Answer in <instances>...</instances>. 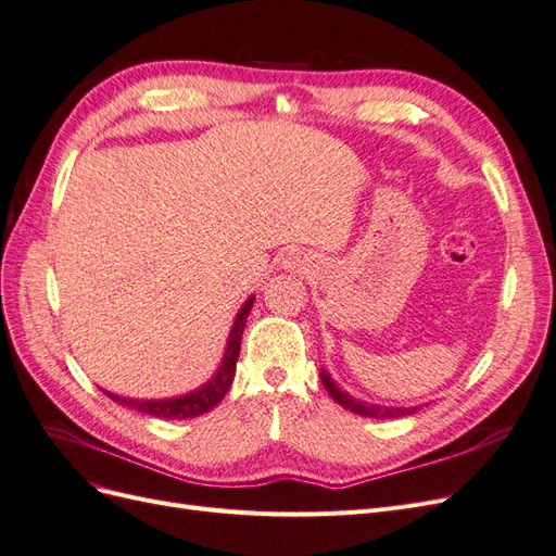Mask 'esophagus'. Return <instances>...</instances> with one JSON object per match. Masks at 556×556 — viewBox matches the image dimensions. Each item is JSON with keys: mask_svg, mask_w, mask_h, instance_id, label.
<instances>
[{"mask_svg": "<svg viewBox=\"0 0 556 556\" xmlns=\"http://www.w3.org/2000/svg\"><path fill=\"white\" fill-rule=\"evenodd\" d=\"M285 268H290V271H294V274H301V271H306V260H301L299 255H292L285 260Z\"/></svg>", "mask_w": 556, "mask_h": 556, "instance_id": "esophagus-1", "label": "esophagus"}]
</instances>
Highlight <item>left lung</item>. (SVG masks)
Returning <instances> with one entry per match:
<instances>
[{"label":"left lung","mask_w":556,"mask_h":556,"mask_svg":"<svg viewBox=\"0 0 556 556\" xmlns=\"http://www.w3.org/2000/svg\"><path fill=\"white\" fill-rule=\"evenodd\" d=\"M319 378H323L325 390L329 392V396L339 403V406L348 408L350 413H357L362 417H376V419H399V417H406L419 410V406H410V408H394V406H378V403H366L359 401L355 396H350L348 392H343L339 384L333 382V378L325 371V368H319Z\"/></svg>","instance_id":"obj_1"}]
</instances>
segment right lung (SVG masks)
Instances as JSON below:
<instances>
[{
	"label": "right lung",
	"instance_id": "1",
	"mask_svg": "<svg viewBox=\"0 0 556 556\" xmlns=\"http://www.w3.org/2000/svg\"><path fill=\"white\" fill-rule=\"evenodd\" d=\"M252 304H255V296H250L241 306V311L237 313V319H233L229 339H227L225 357H223L220 366H217V371L213 374V378L208 382L197 387V390L182 394V396H172V399H129V396H117L106 390H102V392L109 399H113L115 403H121V406L134 408V410H139L150 417H157V419H190V417H199V415L213 410L217 403L225 399V394L231 387L233 371H237V359L241 352V336L245 329V319L252 311Z\"/></svg>",
	"mask_w": 556,
	"mask_h": 556
}]
</instances>
